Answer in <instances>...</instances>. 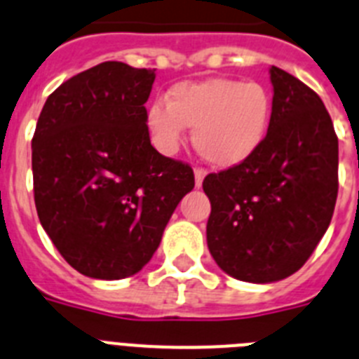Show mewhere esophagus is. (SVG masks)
<instances>
[{
    "instance_id": "esophagus-1",
    "label": "esophagus",
    "mask_w": 359,
    "mask_h": 359,
    "mask_svg": "<svg viewBox=\"0 0 359 359\" xmlns=\"http://www.w3.org/2000/svg\"><path fill=\"white\" fill-rule=\"evenodd\" d=\"M205 175H208V171H205L204 168H195V186H197V188H201Z\"/></svg>"
}]
</instances>
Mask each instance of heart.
<instances>
[{
	"label": "heart",
	"mask_w": 359,
	"mask_h": 359,
	"mask_svg": "<svg viewBox=\"0 0 359 359\" xmlns=\"http://www.w3.org/2000/svg\"><path fill=\"white\" fill-rule=\"evenodd\" d=\"M273 117V97L257 81L211 79L179 83L168 102L148 108V128L162 154L179 149L186 128L202 158L217 168H235L258 151Z\"/></svg>",
	"instance_id": "1"
}]
</instances>
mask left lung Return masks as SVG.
<instances>
[{"label": "left lung", "mask_w": 359, "mask_h": 359, "mask_svg": "<svg viewBox=\"0 0 359 359\" xmlns=\"http://www.w3.org/2000/svg\"><path fill=\"white\" fill-rule=\"evenodd\" d=\"M273 117L257 154L202 182L205 236L218 267L271 283L304 266L325 235L338 197V137L322 99L271 67Z\"/></svg>", "instance_id": "left-lung-1"}]
</instances>
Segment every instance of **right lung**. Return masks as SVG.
Instances as JSON below:
<instances>
[{
    "instance_id": "obj_1",
    "label": "right lung",
    "mask_w": 359,
    "mask_h": 359,
    "mask_svg": "<svg viewBox=\"0 0 359 359\" xmlns=\"http://www.w3.org/2000/svg\"><path fill=\"white\" fill-rule=\"evenodd\" d=\"M155 70L106 61L52 92L32 139L34 201L61 257L81 274L139 273L195 186L193 170L151 146L144 102Z\"/></svg>"
}]
</instances>
